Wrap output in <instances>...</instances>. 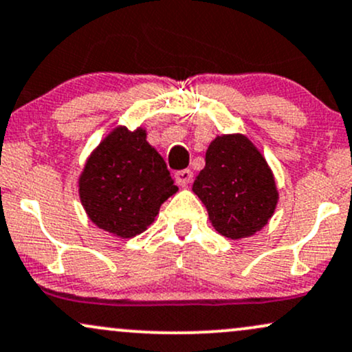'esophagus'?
Listing matches in <instances>:
<instances>
[{"instance_id":"34e87169","label":"esophagus","mask_w":352,"mask_h":352,"mask_svg":"<svg viewBox=\"0 0 352 352\" xmlns=\"http://www.w3.org/2000/svg\"><path fill=\"white\" fill-rule=\"evenodd\" d=\"M175 180L180 187H187V185L192 184L193 180V172L190 168H185V170H179L175 173Z\"/></svg>"}]
</instances>
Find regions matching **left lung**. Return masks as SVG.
Instances as JSON below:
<instances>
[{
  "mask_svg": "<svg viewBox=\"0 0 352 352\" xmlns=\"http://www.w3.org/2000/svg\"><path fill=\"white\" fill-rule=\"evenodd\" d=\"M205 162L192 190L214 230L230 239L261 231L272 218L278 192L259 149L243 134H223L211 141Z\"/></svg>",
  "mask_w": 352,
  "mask_h": 352,
  "instance_id": "1",
  "label": "left lung"
}]
</instances>
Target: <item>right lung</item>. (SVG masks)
<instances>
[{
	"instance_id": "1",
	"label": "right lung",
	"mask_w": 352,
	"mask_h": 352,
	"mask_svg": "<svg viewBox=\"0 0 352 352\" xmlns=\"http://www.w3.org/2000/svg\"><path fill=\"white\" fill-rule=\"evenodd\" d=\"M146 135L142 128L113 129L91 152L78 179L88 218L118 238L146 231L160 205L179 190Z\"/></svg>"
}]
</instances>
